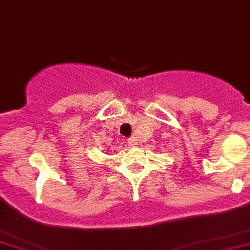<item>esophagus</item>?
I'll return each instance as SVG.
<instances>
[{
  "instance_id": "esophagus-1",
  "label": "esophagus",
  "mask_w": 250,
  "mask_h": 250,
  "mask_svg": "<svg viewBox=\"0 0 250 250\" xmlns=\"http://www.w3.org/2000/svg\"><path fill=\"white\" fill-rule=\"evenodd\" d=\"M128 145L131 146V147H135L136 146V140L135 138H129L128 140Z\"/></svg>"
}]
</instances>
